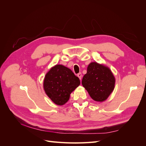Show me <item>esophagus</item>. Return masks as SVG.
<instances>
[{
  "label": "esophagus",
  "mask_w": 146,
  "mask_h": 146,
  "mask_svg": "<svg viewBox=\"0 0 146 146\" xmlns=\"http://www.w3.org/2000/svg\"><path fill=\"white\" fill-rule=\"evenodd\" d=\"M77 76H78V77L80 79H82V73H78V74H77Z\"/></svg>",
  "instance_id": "obj_1"
}]
</instances>
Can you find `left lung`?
<instances>
[{
  "instance_id": "obj_1",
  "label": "left lung",
  "mask_w": 146,
  "mask_h": 146,
  "mask_svg": "<svg viewBox=\"0 0 146 146\" xmlns=\"http://www.w3.org/2000/svg\"><path fill=\"white\" fill-rule=\"evenodd\" d=\"M82 83L92 99L103 102L113 92L115 78L108 67L92 62L88 66L87 72L83 76Z\"/></svg>"
}]
</instances>
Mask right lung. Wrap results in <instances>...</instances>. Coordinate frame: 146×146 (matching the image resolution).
<instances>
[{"mask_svg": "<svg viewBox=\"0 0 146 146\" xmlns=\"http://www.w3.org/2000/svg\"><path fill=\"white\" fill-rule=\"evenodd\" d=\"M80 84L78 77L63 65L52 68L44 80V90L56 105H63L69 100L70 94Z\"/></svg>", "mask_w": 146, "mask_h": 146, "instance_id": "obj_1", "label": "right lung"}]
</instances>
